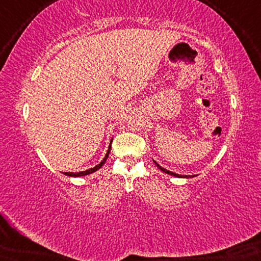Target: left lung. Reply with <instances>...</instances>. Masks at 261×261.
<instances>
[{
    "label": "left lung",
    "instance_id": "left-lung-1",
    "mask_svg": "<svg viewBox=\"0 0 261 261\" xmlns=\"http://www.w3.org/2000/svg\"><path fill=\"white\" fill-rule=\"evenodd\" d=\"M153 162H154V160H153ZM154 164L156 166L159 167L160 170L163 171V172H165V173H167V174H170V176H174V177H179V178H191V177H194V176H181V174H178V173H174V172H171V171H169V170H166V169H164V167H162L159 165L158 163L156 162H154Z\"/></svg>",
    "mask_w": 261,
    "mask_h": 261
}]
</instances>
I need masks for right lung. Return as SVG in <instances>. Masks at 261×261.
Listing matches in <instances>:
<instances>
[{
  "instance_id": "add662e5",
  "label": "right lung",
  "mask_w": 261,
  "mask_h": 261,
  "mask_svg": "<svg viewBox=\"0 0 261 261\" xmlns=\"http://www.w3.org/2000/svg\"><path fill=\"white\" fill-rule=\"evenodd\" d=\"M112 141H113V139L112 140H110V145H109V147H108V151H107V154H106V156L105 158H103V160L101 163L98 164V165H96V166H94V167H91V169H89V170H85V171H81V172H64V174H65V176H69V177H82V176H87V174H90V173H94L95 171H97L98 169H101V167L105 165V163H106V160H107V158H108V155H109V152H110V148H112Z\"/></svg>"
}]
</instances>
